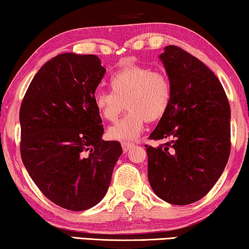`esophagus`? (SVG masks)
I'll return each mask as SVG.
<instances>
[{
	"label": "esophagus",
	"instance_id": "34e87169",
	"mask_svg": "<svg viewBox=\"0 0 249 249\" xmlns=\"http://www.w3.org/2000/svg\"><path fill=\"white\" fill-rule=\"evenodd\" d=\"M121 145H122V149H124V152H128L129 149H130L132 146H134L132 142H122Z\"/></svg>",
	"mask_w": 249,
	"mask_h": 249
}]
</instances>
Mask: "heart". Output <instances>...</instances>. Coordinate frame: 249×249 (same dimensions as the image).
<instances>
[{"instance_id":"b5f03b06","label":"heart","mask_w":249,"mask_h":249,"mask_svg":"<svg viewBox=\"0 0 249 249\" xmlns=\"http://www.w3.org/2000/svg\"><path fill=\"white\" fill-rule=\"evenodd\" d=\"M111 90H97L94 107L104 120L113 122L124 110L129 112L108 128L115 141H134L144 130L146 122L163 118L171 102L172 88L168 77L146 67L128 64L110 78Z\"/></svg>"}]
</instances>
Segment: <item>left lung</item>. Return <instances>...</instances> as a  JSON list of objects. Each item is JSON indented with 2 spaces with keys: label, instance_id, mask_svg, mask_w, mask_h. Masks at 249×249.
Returning <instances> with one entry per match:
<instances>
[{
  "label": "left lung",
  "instance_id": "1",
  "mask_svg": "<svg viewBox=\"0 0 249 249\" xmlns=\"http://www.w3.org/2000/svg\"><path fill=\"white\" fill-rule=\"evenodd\" d=\"M171 84L168 111L149 139L171 141L148 155V181L160 198L188 205L203 198L230 155V105L215 74L192 54L169 45L160 54Z\"/></svg>",
  "mask_w": 249,
  "mask_h": 249
}]
</instances>
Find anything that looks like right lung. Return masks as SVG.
<instances>
[{
    "mask_svg": "<svg viewBox=\"0 0 249 249\" xmlns=\"http://www.w3.org/2000/svg\"><path fill=\"white\" fill-rule=\"evenodd\" d=\"M93 54H59L33 78L20 107L23 165L40 192L56 205L85 211L101 202L122 154L103 141L95 90L105 73Z\"/></svg>",
    "mask_w": 249,
    "mask_h": 249,
    "instance_id": "right-lung-1",
    "label": "right lung"
}]
</instances>
